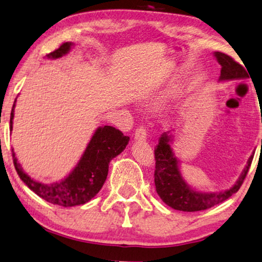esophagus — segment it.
<instances>
[{
	"instance_id": "34e87169",
	"label": "esophagus",
	"mask_w": 262,
	"mask_h": 262,
	"mask_svg": "<svg viewBox=\"0 0 262 262\" xmlns=\"http://www.w3.org/2000/svg\"><path fill=\"white\" fill-rule=\"evenodd\" d=\"M135 140L139 141V142H143L147 139V132H146V127L140 126L138 129L135 130Z\"/></svg>"
}]
</instances>
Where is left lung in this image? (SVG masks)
<instances>
[{"mask_svg":"<svg viewBox=\"0 0 262 262\" xmlns=\"http://www.w3.org/2000/svg\"><path fill=\"white\" fill-rule=\"evenodd\" d=\"M218 63L222 65L219 80H234L246 79L248 74L244 66L223 52H214ZM246 68V66H245ZM172 138L169 133H163L159 139V144L155 148V186L156 192L168 206L184 212H196L210 209L230 198L240 189L251 167L253 155L248 159L242 175L232 188L219 192H202L196 191L185 183L180 171V162L172 151ZM262 144V140H261Z\"/></svg>","mask_w":262,"mask_h":262,"instance_id":"1","label":"left lung"}]
</instances>
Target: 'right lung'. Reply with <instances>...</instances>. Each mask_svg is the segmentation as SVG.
<instances>
[{"mask_svg": "<svg viewBox=\"0 0 262 262\" xmlns=\"http://www.w3.org/2000/svg\"><path fill=\"white\" fill-rule=\"evenodd\" d=\"M73 47L71 41L61 44L55 51L49 53L48 58L57 59L70 52ZM16 102V100H15ZM15 102L10 114V130L12 129ZM129 141L122 132L112 126L99 127L87 144L84 154L69 176L52 184L39 183L24 172L12 150V160L18 176L28 188L40 198L51 204L64 207L85 204L97 194L105 183L108 173L110 162L123 151Z\"/></svg>", "mask_w": 262, "mask_h": 262, "instance_id": "1", "label": "right lung"}]
</instances>
